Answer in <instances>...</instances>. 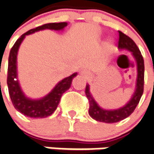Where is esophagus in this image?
<instances>
[{
  "instance_id": "esophagus-1",
  "label": "esophagus",
  "mask_w": 154,
  "mask_h": 154,
  "mask_svg": "<svg viewBox=\"0 0 154 154\" xmlns=\"http://www.w3.org/2000/svg\"><path fill=\"white\" fill-rule=\"evenodd\" d=\"M80 75H81L82 76L85 77V78H88V76H89V72H88V70H85V69H84V70H82L81 72H80Z\"/></svg>"
}]
</instances>
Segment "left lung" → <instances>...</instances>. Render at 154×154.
<instances>
[{
  "mask_svg": "<svg viewBox=\"0 0 154 154\" xmlns=\"http://www.w3.org/2000/svg\"><path fill=\"white\" fill-rule=\"evenodd\" d=\"M118 48L120 50H127L131 51L136 61L137 79L135 90L131 97V100L125 106L117 109L106 110L102 108L97 104V102L94 100V97L90 93L89 85L87 84L85 88V94L89 102L88 114L92 118L97 122H105V123H116L125 119L134 112L143 94V82H144V63L140 49L138 48L135 42L130 37L125 35L121 31H119Z\"/></svg>",
  "mask_w": 154,
  "mask_h": 154,
  "instance_id": "8db88e82",
  "label": "left lung"
}]
</instances>
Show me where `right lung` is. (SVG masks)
<instances>
[{
    "instance_id": "obj_1",
    "label": "right lung",
    "mask_w": 154,
    "mask_h": 154,
    "mask_svg": "<svg viewBox=\"0 0 154 154\" xmlns=\"http://www.w3.org/2000/svg\"><path fill=\"white\" fill-rule=\"evenodd\" d=\"M67 24L68 23L66 22L46 23L42 26L30 29L21 35L11 48L8 62L7 85L9 94L14 108L24 116L31 118H45L51 116L57 109L62 94L70 88L72 79L78 74L77 72L74 73L69 77H66L60 80L49 94L42 98L32 99L26 97V95L23 94V90L21 89L18 80L17 54L20 46L27 35L44 29L57 31L63 30L67 26Z\"/></svg>"
}]
</instances>
